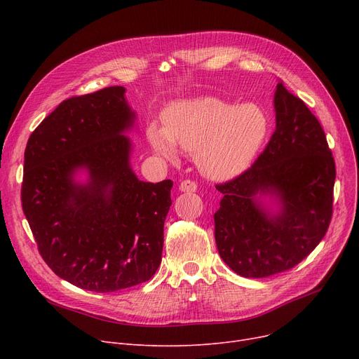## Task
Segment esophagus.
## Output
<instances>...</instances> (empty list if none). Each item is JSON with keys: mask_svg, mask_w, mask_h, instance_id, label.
<instances>
[{"mask_svg": "<svg viewBox=\"0 0 359 359\" xmlns=\"http://www.w3.org/2000/svg\"><path fill=\"white\" fill-rule=\"evenodd\" d=\"M196 189H198V184H196L194 180H183V182H180V184H179V191H180V192L192 194V192H196Z\"/></svg>", "mask_w": 359, "mask_h": 359, "instance_id": "esophagus-1", "label": "esophagus"}]
</instances>
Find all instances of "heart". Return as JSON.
Listing matches in <instances>:
<instances>
[{
  "label": "heart",
  "instance_id": "obj_1",
  "mask_svg": "<svg viewBox=\"0 0 359 359\" xmlns=\"http://www.w3.org/2000/svg\"><path fill=\"white\" fill-rule=\"evenodd\" d=\"M268 132L269 118L256 103L196 97L170 104L163 126L149 123L147 137L157 154L175 158L179 147L195 154L206 177L229 180L250 167Z\"/></svg>",
  "mask_w": 359,
  "mask_h": 359
}]
</instances>
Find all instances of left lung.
<instances>
[{
  "label": "left lung",
  "instance_id": "8db88e82",
  "mask_svg": "<svg viewBox=\"0 0 359 359\" xmlns=\"http://www.w3.org/2000/svg\"><path fill=\"white\" fill-rule=\"evenodd\" d=\"M273 107L276 128L265 151L238 177L215 186L224 195L214 214L217 248L244 278L298 265L322 241L333 212L336 168L322 125L282 81Z\"/></svg>",
  "mask_w": 359,
  "mask_h": 359
}]
</instances>
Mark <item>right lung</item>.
<instances>
[{
    "mask_svg": "<svg viewBox=\"0 0 359 359\" xmlns=\"http://www.w3.org/2000/svg\"><path fill=\"white\" fill-rule=\"evenodd\" d=\"M113 86L64 100L27 141L23 212L46 265L69 284L113 292L161 263L172 180L142 182L125 132L137 115ZM86 171V182L74 179Z\"/></svg>",
    "mask_w": 359,
    "mask_h": 359,
    "instance_id": "1",
    "label": "right lung"
}]
</instances>
